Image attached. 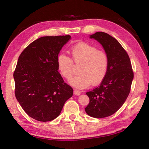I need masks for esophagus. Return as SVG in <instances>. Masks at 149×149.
<instances>
[{
	"label": "esophagus",
	"mask_w": 149,
	"mask_h": 149,
	"mask_svg": "<svg viewBox=\"0 0 149 149\" xmlns=\"http://www.w3.org/2000/svg\"><path fill=\"white\" fill-rule=\"evenodd\" d=\"M81 93V91H79V90H76V89H75V90H74V94L75 95L79 96Z\"/></svg>",
	"instance_id": "obj_1"
}]
</instances>
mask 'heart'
Here are the masks:
<instances>
[{"mask_svg":"<svg viewBox=\"0 0 149 149\" xmlns=\"http://www.w3.org/2000/svg\"><path fill=\"white\" fill-rule=\"evenodd\" d=\"M70 52L72 60L65 54H60L57 58V65L63 76L69 79L74 72L72 62L77 64L81 63L79 68L80 74L68 81L72 86L86 88L91 83L97 85L103 81L108 69V58L105 52L85 42L75 44Z\"/></svg>","mask_w":149,"mask_h":149,"instance_id":"heart-1","label":"heart"}]
</instances>
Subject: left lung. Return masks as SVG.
I'll return each mask as SVG.
<instances>
[{"label":"left lung","mask_w":149,"mask_h":149,"mask_svg":"<svg viewBox=\"0 0 149 149\" xmlns=\"http://www.w3.org/2000/svg\"><path fill=\"white\" fill-rule=\"evenodd\" d=\"M90 38L102 46L108 58V69L100 86L86 93L90 102L85 111L94 118H105L116 113L125 102L130 93L134 74L127 53L115 38L97 32Z\"/></svg>","instance_id":"obj_1"}]
</instances>
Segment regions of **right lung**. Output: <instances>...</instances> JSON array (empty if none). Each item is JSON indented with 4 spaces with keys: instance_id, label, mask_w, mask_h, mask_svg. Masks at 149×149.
<instances>
[{
    "instance_id": "right-lung-1",
    "label": "right lung",
    "mask_w": 149,
    "mask_h": 149,
    "mask_svg": "<svg viewBox=\"0 0 149 149\" xmlns=\"http://www.w3.org/2000/svg\"><path fill=\"white\" fill-rule=\"evenodd\" d=\"M70 35L41 37L21 53L13 74L15 96L28 115L40 122L57 118L73 89L58 72L57 58Z\"/></svg>"
}]
</instances>
